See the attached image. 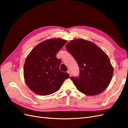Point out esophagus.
<instances>
[{
    "instance_id": "34e87169",
    "label": "esophagus",
    "mask_w": 128,
    "mask_h": 128,
    "mask_svg": "<svg viewBox=\"0 0 128 128\" xmlns=\"http://www.w3.org/2000/svg\"><path fill=\"white\" fill-rule=\"evenodd\" d=\"M67 72L69 74V75H71V72H70V70H68L67 71Z\"/></svg>"
}]
</instances>
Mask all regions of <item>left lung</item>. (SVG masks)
Wrapping results in <instances>:
<instances>
[{
    "instance_id": "1",
    "label": "left lung",
    "mask_w": 128,
    "mask_h": 128,
    "mask_svg": "<svg viewBox=\"0 0 128 128\" xmlns=\"http://www.w3.org/2000/svg\"><path fill=\"white\" fill-rule=\"evenodd\" d=\"M66 47L80 67L79 77H70L77 90L86 96H96L105 90L113 75L106 53L94 42L81 38L71 40Z\"/></svg>"
}]
</instances>
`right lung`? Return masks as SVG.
I'll list each match as a JSON object with an SVG mask.
<instances>
[{
  "mask_svg": "<svg viewBox=\"0 0 128 128\" xmlns=\"http://www.w3.org/2000/svg\"><path fill=\"white\" fill-rule=\"evenodd\" d=\"M67 42L61 38L46 40L36 45L27 56L24 79L34 93L40 96L51 94L59 90L64 80L69 77L67 72L60 70L61 60L56 56Z\"/></svg>",
  "mask_w": 128,
  "mask_h": 128,
  "instance_id": "right-lung-1",
  "label": "right lung"
}]
</instances>
